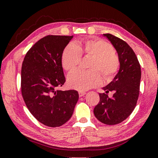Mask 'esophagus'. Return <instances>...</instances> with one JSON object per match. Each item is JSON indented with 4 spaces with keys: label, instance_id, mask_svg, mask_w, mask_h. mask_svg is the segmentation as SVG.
I'll return each instance as SVG.
<instances>
[{
    "label": "esophagus",
    "instance_id": "esophagus-1",
    "mask_svg": "<svg viewBox=\"0 0 158 158\" xmlns=\"http://www.w3.org/2000/svg\"><path fill=\"white\" fill-rule=\"evenodd\" d=\"M79 96L80 97H82V96H83L84 95H85V94L86 93L85 92H83V91H79Z\"/></svg>",
    "mask_w": 158,
    "mask_h": 158
}]
</instances>
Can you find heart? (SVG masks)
<instances>
[{"mask_svg":"<svg viewBox=\"0 0 158 158\" xmlns=\"http://www.w3.org/2000/svg\"><path fill=\"white\" fill-rule=\"evenodd\" d=\"M81 56L91 59L88 70H77L68 77V85L81 91L87 90L101 83V73L105 80L111 79L119 68V59L113 47L106 41L92 38L67 45L62 54V64L64 70L72 72L78 65Z\"/></svg>","mask_w":158,"mask_h":158,"instance_id":"obj_1","label":"heart"}]
</instances>
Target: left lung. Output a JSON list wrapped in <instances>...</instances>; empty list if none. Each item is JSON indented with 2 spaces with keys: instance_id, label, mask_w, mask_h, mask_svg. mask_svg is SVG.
Here are the masks:
<instances>
[{
  "instance_id": "left-lung-1",
  "label": "left lung",
  "mask_w": 158,
  "mask_h": 158,
  "mask_svg": "<svg viewBox=\"0 0 158 158\" xmlns=\"http://www.w3.org/2000/svg\"><path fill=\"white\" fill-rule=\"evenodd\" d=\"M117 52L119 70L111 83L103 88L104 93L99 94L100 101L94 108L97 119L107 125L119 124L124 121L137 105L139 94L141 68L135 52L124 40L104 34ZM114 93L109 98L107 94Z\"/></svg>"
}]
</instances>
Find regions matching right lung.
<instances>
[{
  "label": "right lung",
  "instance_id": "right-lung-1",
  "mask_svg": "<svg viewBox=\"0 0 158 158\" xmlns=\"http://www.w3.org/2000/svg\"><path fill=\"white\" fill-rule=\"evenodd\" d=\"M73 36L48 35L27 52L21 68V94L31 114L45 126L57 127L72 116L75 90H59L65 82L62 54Z\"/></svg>",
  "mask_w": 158,
  "mask_h": 158
}]
</instances>
